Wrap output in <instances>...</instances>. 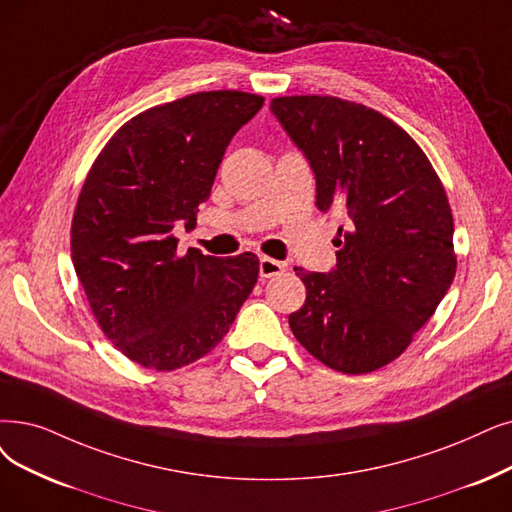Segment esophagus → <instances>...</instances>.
<instances>
[{
	"instance_id": "esophagus-1",
	"label": "esophagus",
	"mask_w": 512,
	"mask_h": 512,
	"mask_svg": "<svg viewBox=\"0 0 512 512\" xmlns=\"http://www.w3.org/2000/svg\"><path fill=\"white\" fill-rule=\"evenodd\" d=\"M285 271V264L275 260V258H269V256H260V277L269 279V277H275V275H281Z\"/></svg>"
}]
</instances>
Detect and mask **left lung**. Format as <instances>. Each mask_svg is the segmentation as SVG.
<instances>
[{"label": "left lung", "instance_id": "8db88e82", "mask_svg": "<svg viewBox=\"0 0 512 512\" xmlns=\"http://www.w3.org/2000/svg\"><path fill=\"white\" fill-rule=\"evenodd\" d=\"M271 111L309 159L317 208L340 210L336 269L298 271L296 340L342 374L397 359L456 275L454 216L431 161L382 113L336 96H281Z\"/></svg>", "mask_w": 512, "mask_h": 512}]
</instances>
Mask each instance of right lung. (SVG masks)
I'll return each instance as SVG.
<instances>
[{
	"label": "right lung",
	"instance_id": "add662e5",
	"mask_svg": "<svg viewBox=\"0 0 512 512\" xmlns=\"http://www.w3.org/2000/svg\"><path fill=\"white\" fill-rule=\"evenodd\" d=\"M264 98L197 92L121 126L81 187L71 258L105 336L128 359L178 370L229 332L258 279V256H178L174 227L197 224L224 151Z\"/></svg>",
	"mask_w": 512,
	"mask_h": 512
}]
</instances>
